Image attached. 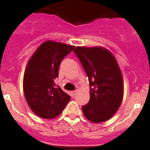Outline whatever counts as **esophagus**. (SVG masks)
I'll use <instances>...</instances> for the list:
<instances>
[{
	"label": "esophagus",
	"instance_id": "esophagus-1",
	"mask_svg": "<svg viewBox=\"0 0 150 150\" xmlns=\"http://www.w3.org/2000/svg\"><path fill=\"white\" fill-rule=\"evenodd\" d=\"M76 92H77V91H76V90H75V91H72V92H71V94H72V96H73V97H74V96L75 95V94H76Z\"/></svg>",
	"mask_w": 150,
	"mask_h": 150
}]
</instances>
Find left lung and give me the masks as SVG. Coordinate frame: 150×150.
<instances>
[{"label": "left lung", "instance_id": "1", "mask_svg": "<svg viewBox=\"0 0 150 150\" xmlns=\"http://www.w3.org/2000/svg\"><path fill=\"white\" fill-rule=\"evenodd\" d=\"M73 51L89 78L90 99L82 112L93 123L112 117L123 97V81L116 58L104 48L77 46Z\"/></svg>", "mask_w": 150, "mask_h": 150}]
</instances>
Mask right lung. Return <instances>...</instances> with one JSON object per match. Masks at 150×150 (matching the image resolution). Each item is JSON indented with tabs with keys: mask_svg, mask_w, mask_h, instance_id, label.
I'll use <instances>...</instances> for the list:
<instances>
[{
	"mask_svg": "<svg viewBox=\"0 0 150 150\" xmlns=\"http://www.w3.org/2000/svg\"><path fill=\"white\" fill-rule=\"evenodd\" d=\"M75 46L46 41L39 46L27 63L23 89L30 108L37 116L50 119L59 116L70 97L55 84L62 60Z\"/></svg>",
	"mask_w": 150,
	"mask_h": 150,
	"instance_id": "right-lung-1",
	"label": "right lung"
}]
</instances>
